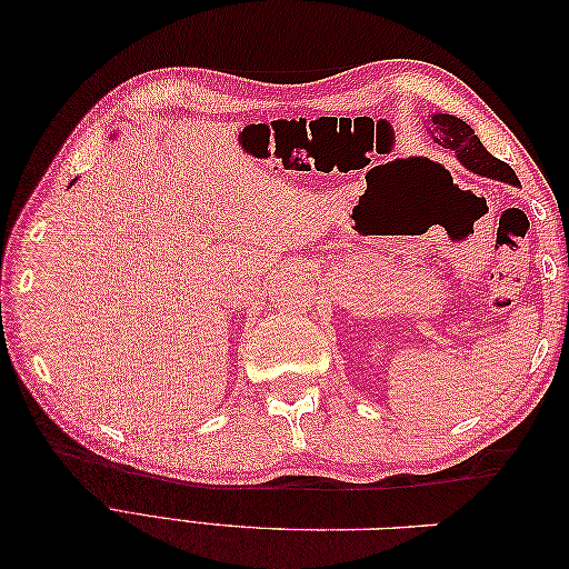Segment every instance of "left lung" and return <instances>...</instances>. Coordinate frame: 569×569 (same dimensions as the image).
Segmentation results:
<instances>
[{"instance_id":"obj_1","label":"left lung","mask_w":569,"mask_h":569,"mask_svg":"<svg viewBox=\"0 0 569 569\" xmlns=\"http://www.w3.org/2000/svg\"><path fill=\"white\" fill-rule=\"evenodd\" d=\"M427 132L435 140V144H439L443 151L456 153V159L465 168L472 170V173L501 180L508 184H520L515 170L501 159L491 157V153L485 149V144L479 142L475 130L465 123V120L449 113H435L429 116Z\"/></svg>"}]
</instances>
